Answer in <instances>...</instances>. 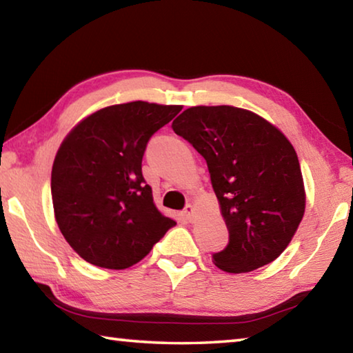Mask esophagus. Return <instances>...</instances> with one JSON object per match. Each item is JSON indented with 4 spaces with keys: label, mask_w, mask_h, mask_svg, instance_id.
<instances>
[{
    "label": "esophagus",
    "mask_w": 353,
    "mask_h": 353,
    "mask_svg": "<svg viewBox=\"0 0 353 353\" xmlns=\"http://www.w3.org/2000/svg\"><path fill=\"white\" fill-rule=\"evenodd\" d=\"M194 214H196V212H194V205L188 204L187 207H185V210H183V216L187 218L188 221H193V219H194Z\"/></svg>",
    "instance_id": "obj_1"
}]
</instances>
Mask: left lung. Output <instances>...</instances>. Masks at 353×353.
Instances as JSON below:
<instances>
[{"instance_id": "8db88e82", "label": "left lung", "mask_w": 353, "mask_h": 353, "mask_svg": "<svg viewBox=\"0 0 353 353\" xmlns=\"http://www.w3.org/2000/svg\"><path fill=\"white\" fill-rule=\"evenodd\" d=\"M172 130L205 159L229 244L219 270L254 271L288 246L305 212V188L290 140L265 118L234 105L183 110Z\"/></svg>"}]
</instances>
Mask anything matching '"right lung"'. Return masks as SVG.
<instances>
[{
  "instance_id": "1",
  "label": "right lung",
  "mask_w": 353,
  "mask_h": 353,
  "mask_svg": "<svg viewBox=\"0 0 353 353\" xmlns=\"http://www.w3.org/2000/svg\"><path fill=\"white\" fill-rule=\"evenodd\" d=\"M181 110L146 101L109 105L65 137L51 171L52 205L65 240L85 261L126 270L176 225L155 207L141 160L149 139Z\"/></svg>"
}]
</instances>
